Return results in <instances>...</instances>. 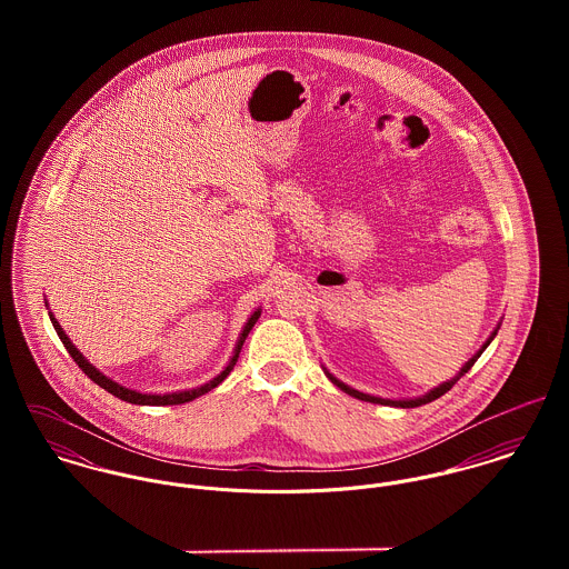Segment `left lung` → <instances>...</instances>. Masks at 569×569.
Instances as JSON below:
<instances>
[{
    "label": "left lung",
    "mask_w": 569,
    "mask_h": 569,
    "mask_svg": "<svg viewBox=\"0 0 569 569\" xmlns=\"http://www.w3.org/2000/svg\"><path fill=\"white\" fill-rule=\"evenodd\" d=\"M499 326H501V322L499 325L495 326V330L488 335L487 341L482 343V348L460 368V372L453 377V379H449V381H445V383H440V386H436V388H431L429 392H425L422 397H413V399H381V397H372V395H366V392H359V390H355V388H350V386H346L343 381H339L337 377H332L328 370L325 368V375L341 390V392H346V395H350V397H355V399H359V401H368V403H377V406H390V407H403V409H407V407H420V406H427V403H431V401H436V399H440L442 395H447L458 381H460V377H465L471 368H473V363L478 361V357L485 352L488 348V343L495 339V335H497V330H499Z\"/></svg>",
    "instance_id": "1"
}]
</instances>
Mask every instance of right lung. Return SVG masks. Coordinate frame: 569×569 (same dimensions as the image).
<instances>
[{
	"instance_id": "right-lung-1",
	"label": "right lung",
	"mask_w": 569,
	"mask_h": 569,
	"mask_svg": "<svg viewBox=\"0 0 569 569\" xmlns=\"http://www.w3.org/2000/svg\"><path fill=\"white\" fill-rule=\"evenodd\" d=\"M48 307V305H46ZM260 311L262 309H256L251 316H249V320L244 322L243 330H241V335H239V341H237V346H234V352H232V357H230V361H228V366L214 377V379H210L208 383H203V386H199V388H192V390H181V392H166V395H147V392H138V390H131V388H127V386H120L118 381H113V379H109L107 375H102L96 366H91L84 357H82L81 350L72 343V339L66 335V330L61 328V325L57 322V318L48 311V316H50V320H52V326H54V330H57V335L61 337V341H63V346L68 348V352L72 355V359L79 363V368H81L82 372L93 381V383H98L102 390H107L109 395H113V397H118L120 401H127V403H133V406H179V403H188V401H192V399H197V397H201V395H206V392H210L212 388H217L232 370H234V366H237V359H239V352H241V348H243L244 337L249 335V330L253 328V325L258 322V318H260Z\"/></svg>"
}]
</instances>
